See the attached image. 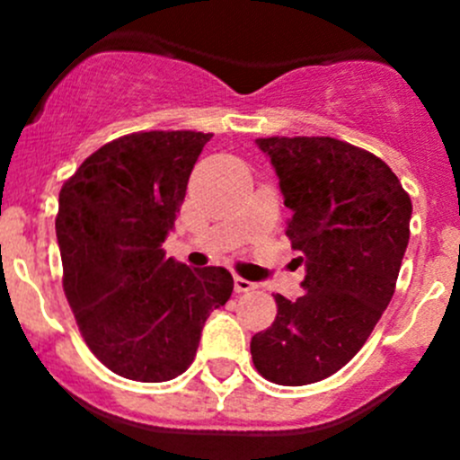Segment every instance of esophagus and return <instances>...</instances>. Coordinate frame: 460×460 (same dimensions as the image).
Returning <instances> with one entry per match:
<instances>
[{"label":"esophagus","instance_id":"34e87169","mask_svg":"<svg viewBox=\"0 0 460 460\" xmlns=\"http://www.w3.org/2000/svg\"><path fill=\"white\" fill-rule=\"evenodd\" d=\"M234 289H235V294H247V291L256 289V282L247 280V278L235 276V278H234Z\"/></svg>","mask_w":460,"mask_h":460}]
</instances>
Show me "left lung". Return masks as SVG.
<instances>
[{
  "mask_svg": "<svg viewBox=\"0 0 460 460\" xmlns=\"http://www.w3.org/2000/svg\"><path fill=\"white\" fill-rule=\"evenodd\" d=\"M291 208L287 238L303 252L300 298L252 338V358L276 385L318 383L345 367L396 289L411 200L374 153L333 137H260Z\"/></svg>",
  "mask_w": 460,
  "mask_h": 460,
  "instance_id": "8db88e82",
  "label": "left lung"
}]
</instances>
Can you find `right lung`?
Segmentation results:
<instances>
[{
	"instance_id": "1",
	"label": "right lung",
	"mask_w": 460,
	"mask_h": 460,
	"mask_svg": "<svg viewBox=\"0 0 460 460\" xmlns=\"http://www.w3.org/2000/svg\"><path fill=\"white\" fill-rule=\"evenodd\" d=\"M211 133L148 131L104 144L59 191L64 294L111 372L162 383L196 358L202 327L231 298L225 267L164 256L193 164Z\"/></svg>"
}]
</instances>
